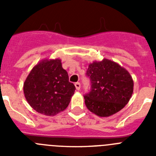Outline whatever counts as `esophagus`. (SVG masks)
Wrapping results in <instances>:
<instances>
[{"label":"esophagus","mask_w":156,"mask_h":156,"mask_svg":"<svg viewBox=\"0 0 156 156\" xmlns=\"http://www.w3.org/2000/svg\"><path fill=\"white\" fill-rule=\"evenodd\" d=\"M75 87H76V90H79L80 89V83H79V82L76 83Z\"/></svg>","instance_id":"esophagus-1"}]
</instances>
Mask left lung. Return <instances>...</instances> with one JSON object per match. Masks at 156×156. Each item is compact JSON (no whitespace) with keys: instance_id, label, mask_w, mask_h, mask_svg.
Wrapping results in <instances>:
<instances>
[{"instance_id":"obj_1","label":"left lung","mask_w":156,"mask_h":156,"mask_svg":"<svg viewBox=\"0 0 156 156\" xmlns=\"http://www.w3.org/2000/svg\"><path fill=\"white\" fill-rule=\"evenodd\" d=\"M90 89L85 94V105L91 112L107 117L120 111L128 103L133 90L129 73L108 59L94 62L86 73Z\"/></svg>"}]
</instances>
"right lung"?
I'll use <instances>...</instances> for the list:
<instances>
[{
    "instance_id": "obj_1",
    "label": "right lung",
    "mask_w": 156,
    "mask_h": 156,
    "mask_svg": "<svg viewBox=\"0 0 156 156\" xmlns=\"http://www.w3.org/2000/svg\"><path fill=\"white\" fill-rule=\"evenodd\" d=\"M75 90L58 58L44 60L34 66L23 87L30 105L46 115H55L66 109Z\"/></svg>"
}]
</instances>
